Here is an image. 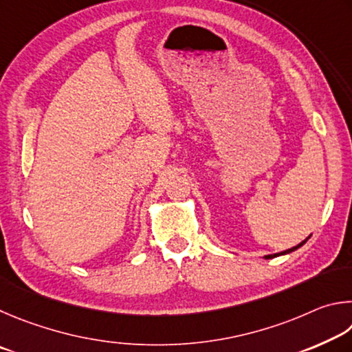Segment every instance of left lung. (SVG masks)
<instances>
[{"mask_svg":"<svg viewBox=\"0 0 352 352\" xmlns=\"http://www.w3.org/2000/svg\"><path fill=\"white\" fill-rule=\"evenodd\" d=\"M309 238V236H307ZM307 238L305 239V241H301L298 245H295V248H292V249H287V250H285V252H280V254H274V255H266L264 258H266V260H270V258H275V256H280V255H286V254H291V252H294V250H297L298 248H301V245H303L306 241H307Z\"/></svg>","mask_w":352,"mask_h":352,"instance_id":"obj_1","label":"left lung"}]
</instances>
